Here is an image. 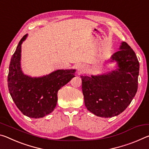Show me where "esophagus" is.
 I'll return each instance as SVG.
<instances>
[{
  "mask_svg": "<svg viewBox=\"0 0 149 149\" xmlns=\"http://www.w3.org/2000/svg\"><path fill=\"white\" fill-rule=\"evenodd\" d=\"M78 71H79V73H83L84 72V68L83 66H79L78 68Z\"/></svg>",
  "mask_w": 149,
  "mask_h": 149,
  "instance_id": "esophagus-1",
  "label": "esophagus"
}]
</instances>
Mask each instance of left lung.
<instances>
[{
  "instance_id": "obj_1",
  "label": "left lung",
  "mask_w": 149,
  "mask_h": 149,
  "mask_svg": "<svg viewBox=\"0 0 149 149\" xmlns=\"http://www.w3.org/2000/svg\"><path fill=\"white\" fill-rule=\"evenodd\" d=\"M120 49L109 60L117 62V70L91 77L81 76L85 107L97 116L112 118L121 114L137 91V57L127 42H123Z\"/></svg>"
}]
</instances>
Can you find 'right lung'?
I'll return each instance as SVG.
<instances>
[{
    "mask_svg": "<svg viewBox=\"0 0 149 149\" xmlns=\"http://www.w3.org/2000/svg\"><path fill=\"white\" fill-rule=\"evenodd\" d=\"M24 35L12 55L8 75L10 94L22 114L32 118H42L56 107L58 91L75 77V70H58L42 77L24 75L20 67L22 43Z\"/></svg>",
    "mask_w": 149,
    "mask_h": 149,
    "instance_id": "right-lung-1",
    "label": "right lung"
}]
</instances>
